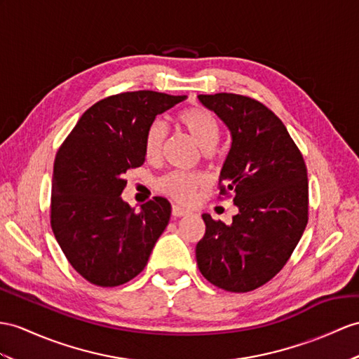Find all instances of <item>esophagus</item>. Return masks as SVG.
Listing matches in <instances>:
<instances>
[{
	"label": "esophagus",
	"mask_w": 359,
	"mask_h": 359,
	"mask_svg": "<svg viewBox=\"0 0 359 359\" xmlns=\"http://www.w3.org/2000/svg\"><path fill=\"white\" fill-rule=\"evenodd\" d=\"M172 215H173L175 217L186 216V215H189V210H187V208H184V207H181V205L173 204V205H172Z\"/></svg>",
	"instance_id": "obj_1"
}]
</instances>
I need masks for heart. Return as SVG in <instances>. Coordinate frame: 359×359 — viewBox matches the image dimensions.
I'll use <instances>...</instances> for the list:
<instances>
[{
  "mask_svg": "<svg viewBox=\"0 0 359 359\" xmlns=\"http://www.w3.org/2000/svg\"><path fill=\"white\" fill-rule=\"evenodd\" d=\"M175 123L195 140L196 144L204 149L205 154L216 146L217 140L221 135V125L219 120L213 112L203 107H187L182 108L175 114ZM164 142V130L163 128L154 121L143 135V152L147 160H156L161 155ZM207 178L203 173L198 172H182V170H173L165 173L156 181V189L161 194L168 195L169 198L178 201V203H189L194 198L195 191L205 186Z\"/></svg>",
  "mask_w": 359,
  "mask_h": 359,
  "instance_id": "1",
  "label": "heart"
}]
</instances>
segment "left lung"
<instances>
[{
	"label": "left lung",
	"instance_id": "8db88e82",
	"mask_svg": "<svg viewBox=\"0 0 359 359\" xmlns=\"http://www.w3.org/2000/svg\"><path fill=\"white\" fill-rule=\"evenodd\" d=\"M198 99L231 133L217 198H233L239 208L231 225L203 215L198 268L221 290L248 292L286 265L302 238L309 216L308 170L282 120L264 103L233 93Z\"/></svg>",
	"mask_w": 359,
	"mask_h": 359
}]
</instances>
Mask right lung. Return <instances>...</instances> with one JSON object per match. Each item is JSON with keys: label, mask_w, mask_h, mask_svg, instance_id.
I'll return each instance as SVG.
<instances>
[{"label": "right lung", "mask_w": 359, "mask_h": 359, "mask_svg": "<svg viewBox=\"0 0 359 359\" xmlns=\"http://www.w3.org/2000/svg\"><path fill=\"white\" fill-rule=\"evenodd\" d=\"M184 99L146 90L109 95L86 109L60 144L50 224L69 265L90 283L112 287L133 280L169 224L165 198L154 196L137 212L120 195L126 170L146 160L147 126Z\"/></svg>", "instance_id": "obj_1"}]
</instances>
